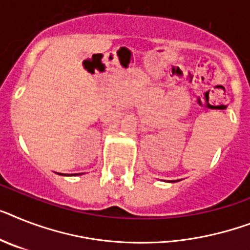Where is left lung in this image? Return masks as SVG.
<instances>
[{
	"mask_svg": "<svg viewBox=\"0 0 250 250\" xmlns=\"http://www.w3.org/2000/svg\"><path fill=\"white\" fill-rule=\"evenodd\" d=\"M170 183H175V181H170Z\"/></svg>",
	"mask_w": 250,
	"mask_h": 250,
	"instance_id": "8db88e82",
	"label": "left lung"
}]
</instances>
